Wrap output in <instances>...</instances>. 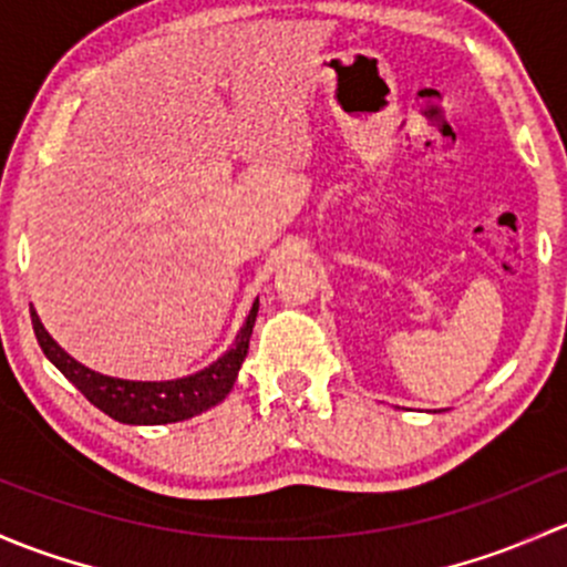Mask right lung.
<instances>
[{
    "mask_svg": "<svg viewBox=\"0 0 567 567\" xmlns=\"http://www.w3.org/2000/svg\"><path fill=\"white\" fill-rule=\"evenodd\" d=\"M29 313H32L34 336H38V343L45 358L90 399V404L106 412L116 423L163 425L179 423V420L196 417V414L213 410L231 393L245 354H248L250 332H254L256 313H259V297L250 306L235 343L215 363L190 373V377L166 379V382H133V379H116L86 369L84 363L70 358L65 349L49 336V330L40 322L34 308H29Z\"/></svg>",
    "mask_w": 567,
    "mask_h": 567,
    "instance_id": "1",
    "label": "right lung"
}]
</instances>
